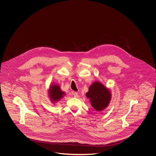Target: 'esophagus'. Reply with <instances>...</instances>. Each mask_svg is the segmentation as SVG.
<instances>
[{
	"label": "esophagus",
	"mask_w": 156,
	"mask_h": 156,
	"mask_svg": "<svg viewBox=\"0 0 156 156\" xmlns=\"http://www.w3.org/2000/svg\"><path fill=\"white\" fill-rule=\"evenodd\" d=\"M73 95L74 96V97H78V93L76 92H73Z\"/></svg>",
	"instance_id": "34e87169"
}]
</instances>
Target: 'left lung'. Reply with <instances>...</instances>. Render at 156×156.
Instances as JSON below:
<instances>
[{
    "label": "left lung",
    "mask_w": 156,
    "mask_h": 156,
    "mask_svg": "<svg viewBox=\"0 0 156 156\" xmlns=\"http://www.w3.org/2000/svg\"><path fill=\"white\" fill-rule=\"evenodd\" d=\"M86 95L87 98L90 99L92 106L99 112L106 108L111 99L109 90L98 81L90 86Z\"/></svg>",
    "instance_id": "8db88e82"
}]
</instances>
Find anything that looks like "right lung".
<instances>
[{
    "mask_svg": "<svg viewBox=\"0 0 156 156\" xmlns=\"http://www.w3.org/2000/svg\"><path fill=\"white\" fill-rule=\"evenodd\" d=\"M48 94L51 101L52 103H56L63 98L65 92L61 91L60 86L53 84L50 86Z\"/></svg>",
    "mask_w": 156,
    "mask_h": 156,
    "instance_id": "right-lung-1",
    "label": "right lung"
}]
</instances>
